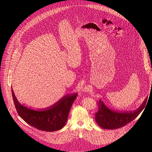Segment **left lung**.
Returning <instances> with one entry per match:
<instances>
[{
    "instance_id": "1",
    "label": "left lung",
    "mask_w": 152,
    "mask_h": 152,
    "mask_svg": "<svg viewBox=\"0 0 152 152\" xmlns=\"http://www.w3.org/2000/svg\"><path fill=\"white\" fill-rule=\"evenodd\" d=\"M146 98L137 110L131 112H117L107 107L100 100L98 103L99 110L95 114L97 123L104 129H116L124 126L134 120L144 110L147 102Z\"/></svg>"
}]
</instances>
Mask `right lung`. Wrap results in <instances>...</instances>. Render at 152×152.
Returning a JSON list of instances; mask_svg holds the SVG:
<instances>
[{
    "mask_svg": "<svg viewBox=\"0 0 152 152\" xmlns=\"http://www.w3.org/2000/svg\"><path fill=\"white\" fill-rule=\"evenodd\" d=\"M12 90L15 109L25 122L41 131L54 132L61 129L68 120V115L77 94L66 95L53 105L41 111H35L21 105Z\"/></svg>",
    "mask_w": 152,
    "mask_h": 152,
    "instance_id": "add662e5",
    "label": "right lung"
}]
</instances>
